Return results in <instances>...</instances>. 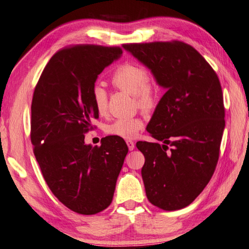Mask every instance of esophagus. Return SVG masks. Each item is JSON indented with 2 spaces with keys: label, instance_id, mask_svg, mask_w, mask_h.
Segmentation results:
<instances>
[{
  "label": "esophagus",
  "instance_id": "1",
  "mask_svg": "<svg viewBox=\"0 0 249 249\" xmlns=\"http://www.w3.org/2000/svg\"><path fill=\"white\" fill-rule=\"evenodd\" d=\"M126 143H127V147H128L129 150H134L135 142H133V140H126Z\"/></svg>",
  "mask_w": 249,
  "mask_h": 249
}]
</instances>
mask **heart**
<instances>
[{"mask_svg": "<svg viewBox=\"0 0 249 249\" xmlns=\"http://www.w3.org/2000/svg\"><path fill=\"white\" fill-rule=\"evenodd\" d=\"M111 83L122 91L133 94L136 106L143 112L155 110L159 102V90L150 79L149 71L143 66L133 63H125L113 71ZM92 101L97 112L105 115L109 107L107 92L101 86L92 89ZM143 127V121L139 116L128 119H117L107 126V134L125 139L134 138Z\"/></svg>", "mask_w": 249, "mask_h": 249, "instance_id": "obj_1", "label": "heart"}]
</instances>
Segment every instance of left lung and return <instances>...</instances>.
I'll list each match as a JSON object with an SVG mask.
<instances>
[{
    "instance_id": "left-lung-1",
    "label": "left lung",
    "mask_w": 249,
    "mask_h": 249,
    "mask_svg": "<svg viewBox=\"0 0 249 249\" xmlns=\"http://www.w3.org/2000/svg\"><path fill=\"white\" fill-rule=\"evenodd\" d=\"M166 88L147 130L159 142H138L148 200L165 211L196 199L214 173L225 126L223 93L213 69L189 44L172 40L125 43Z\"/></svg>"
}]
</instances>
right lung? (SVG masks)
Masks as SVG:
<instances>
[{
  "label": "right lung",
  "instance_id": "add662e5",
  "mask_svg": "<svg viewBox=\"0 0 249 249\" xmlns=\"http://www.w3.org/2000/svg\"><path fill=\"white\" fill-rule=\"evenodd\" d=\"M120 47L75 44L50 58L31 102L30 139L43 178L63 205L79 214L101 212L112 202L128 152L123 138L85 144L99 113L92 89L98 75L119 58Z\"/></svg>",
  "mask_w": 249,
  "mask_h": 249
}]
</instances>
